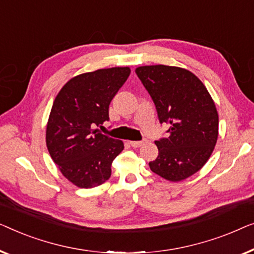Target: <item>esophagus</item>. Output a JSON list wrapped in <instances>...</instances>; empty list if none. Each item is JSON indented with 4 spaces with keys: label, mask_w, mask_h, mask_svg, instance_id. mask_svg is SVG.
I'll return each mask as SVG.
<instances>
[{
    "label": "esophagus",
    "mask_w": 254,
    "mask_h": 254,
    "mask_svg": "<svg viewBox=\"0 0 254 254\" xmlns=\"http://www.w3.org/2000/svg\"><path fill=\"white\" fill-rule=\"evenodd\" d=\"M130 145L132 147L137 148V147H140V146L144 145V141H130Z\"/></svg>",
    "instance_id": "obj_1"
}]
</instances>
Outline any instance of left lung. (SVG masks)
<instances>
[{
    "label": "left lung",
    "mask_w": 254,
    "mask_h": 254,
    "mask_svg": "<svg viewBox=\"0 0 254 254\" xmlns=\"http://www.w3.org/2000/svg\"><path fill=\"white\" fill-rule=\"evenodd\" d=\"M155 103L160 123L169 135L155 141L159 155L153 173L181 182L197 173L212 155L219 137V114L202 81L183 67L144 65L135 69Z\"/></svg>",
    "instance_id": "8db88e82"
}]
</instances>
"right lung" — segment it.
I'll return each mask as SVG.
<instances>
[{"label": "right lung", "mask_w": 254, "mask_h": 254, "mask_svg": "<svg viewBox=\"0 0 254 254\" xmlns=\"http://www.w3.org/2000/svg\"><path fill=\"white\" fill-rule=\"evenodd\" d=\"M128 66L85 72L71 78L53 103L46 127L49 154L64 177L81 189L109 180L122 140L98 132L109 120V105L127 77Z\"/></svg>", "instance_id": "right-lung-1"}]
</instances>
